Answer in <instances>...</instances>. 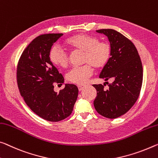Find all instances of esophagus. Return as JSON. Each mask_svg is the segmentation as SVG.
<instances>
[{
	"mask_svg": "<svg viewBox=\"0 0 158 158\" xmlns=\"http://www.w3.org/2000/svg\"><path fill=\"white\" fill-rule=\"evenodd\" d=\"M77 87H78L79 91H82V89L84 88V86L83 85H78V86H77Z\"/></svg>",
	"mask_w": 158,
	"mask_h": 158,
	"instance_id": "1",
	"label": "esophagus"
}]
</instances>
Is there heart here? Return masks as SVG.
Here are the masks:
<instances>
[{"label":"heart","instance_id":"1","mask_svg":"<svg viewBox=\"0 0 158 158\" xmlns=\"http://www.w3.org/2000/svg\"><path fill=\"white\" fill-rule=\"evenodd\" d=\"M65 44L73 51L82 52V64L85 65L75 67L68 73L67 80L72 83L83 85L93 74V69H103L107 64L111 54L110 44L99 42L95 36L79 34L65 40ZM49 59L53 64L65 69L69 65V55L59 46H54L49 52Z\"/></svg>","mask_w":158,"mask_h":158}]
</instances>
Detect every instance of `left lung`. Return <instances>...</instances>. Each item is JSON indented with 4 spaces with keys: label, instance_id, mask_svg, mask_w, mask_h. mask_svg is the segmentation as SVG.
<instances>
[{
    "label": "left lung",
    "instance_id": "8db88e82",
    "mask_svg": "<svg viewBox=\"0 0 158 158\" xmlns=\"http://www.w3.org/2000/svg\"><path fill=\"white\" fill-rule=\"evenodd\" d=\"M96 31L107 37L111 48L110 59L99 77L105 81L112 79L113 82H106L108 89L101 84L93 85L97 90L94 106L99 114L115 118L127 113L138 99L143 82L142 63L135 45L125 36L111 29Z\"/></svg>",
    "mask_w": 158,
    "mask_h": 158
}]
</instances>
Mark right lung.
I'll use <instances>...</instances> for the list:
<instances>
[{
	"instance_id": "1",
	"label": "right lung",
	"mask_w": 158,
	"mask_h": 158,
	"mask_svg": "<svg viewBox=\"0 0 158 158\" xmlns=\"http://www.w3.org/2000/svg\"><path fill=\"white\" fill-rule=\"evenodd\" d=\"M63 34H46L36 37L19 60L17 81L27 106L44 119L56 122L71 114L78 95V88L65 84L57 93L54 85L64 78L49 59L52 47Z\"/></svg>"
}]
</instances>
